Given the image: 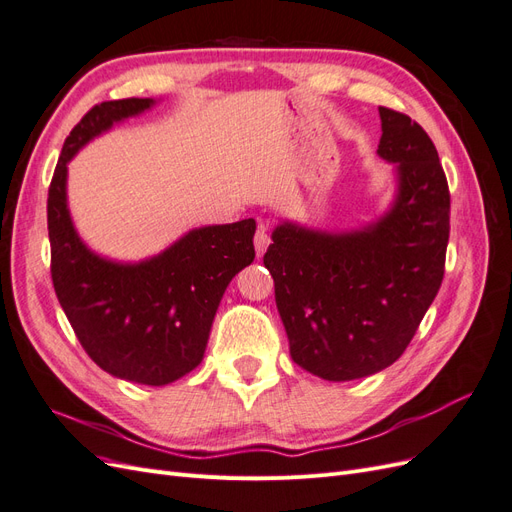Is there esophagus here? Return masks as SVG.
I'll return each instance as SVG.
<instances>
[{"label":"esophagus","instance_id":"1","mask_svg":"<svg viewBox=\"0 0 512 512\" xmlns=\"http://www.w3.org/2000/svg\"><path fill=\"white\" fill-rule=\"evenodd\" d=\"M269 243H271V237H269L267 228L262 226V224H258V228H256V235H254V247H256V254H258V256L265 254V252H267V247H269Z\"/></svg>","mask_w":512,"mask_h":512}]
</instances>
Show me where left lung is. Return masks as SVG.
<instances>
[{"label": "left lung", "instance_id": "left-lung-1", "mask_svg": "<svg viewBox=\"0 0 512 512\" xmlns=\"http://www.w3.org/2000/svg\"><path fill=\"white\" fill-rule=\"evenodd\" d=\"M378 156L397 166L391 211L363 230L280 224L265 254L290 356L331 382L393 365L444 277L451 192L436 145L408 115L380 106Z\"/></svg>", "mask_w": 512, "mask_h": 512}]
</instances>
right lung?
I'll list each match as a JSON object with an SVG mask.
<instances>
[{
	"mask_svg": "<svg viewBox=\"0 0 512 512\" xmlns=\"http://www.w3.org/2000/svg\"><path fill=\"white\" fill-rule=\"evenodd\" d=\"M151 104V98L102 102L76 123L55 166L46 220L55 294L89 359L115 378L164 386L203 361L226 286L256 256V222L190 230L138 265L87 250L66 203L68 162L115 121Z\"/></svg>",
	"mask_w": 512,
	"mask_h": 512,
	"instance_id": "1",
	"label": "right lung"
}]
</instances>
